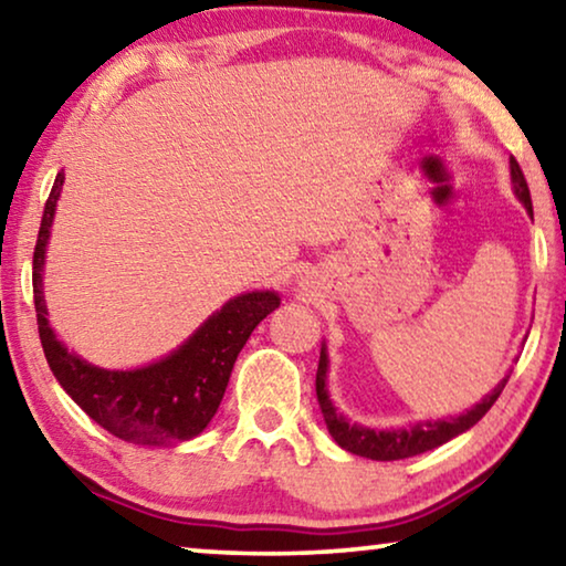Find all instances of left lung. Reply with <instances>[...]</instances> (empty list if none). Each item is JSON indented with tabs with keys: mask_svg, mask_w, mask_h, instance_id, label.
<instances>
[{
	"mask_svg": "<svg viewBox=\"0 0 566 566\" xmlns=\"http://www.w3.org/2000/svg\"><path fill=\"white\" fill-rule=\"evenodd\" d=\"M509 164H511V185H514V195L518 197V202L526 207V212L534 217L532 195H528L524 171H521L514 156H511ZM326 371H328V354L324 346V349H321L318 371H316V397H318L321 412H324L326 428L344 450H349V453L359 455V458H369V460L412 458V455L428 453V450H432V448H440L442 442L458 438L460 432L471 430L473 424L491 410L493 402L499 399V395L503 392V387H506V381H509V377H503L499 381V387H495L491 395H485L481 402L473 407V410H468L458 417H450V420L417 422L407 430H371V428H364V424L349 422L342 412H336L332 399H328Z\"/></svg>",
	"mask_w": 566,
	"mask_h": 566,
	"instance_id": "1",
	"label": "left lung"
}]
</instances>
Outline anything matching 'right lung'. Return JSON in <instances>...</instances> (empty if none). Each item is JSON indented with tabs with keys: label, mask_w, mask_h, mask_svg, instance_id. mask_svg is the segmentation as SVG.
<instances>
[{
	"label": "right lung",
	"mask_w": 566,
	"mask_h": 566,
	"mask_svg": "<svg viewBox=\"0 0 566 566\" xmlns=\"http://www.w3.org/2000/svg\"><path fill=\"white\" fill-rule=\"evenodd\" d=\"M63 181L65 174L60 171L42 212L32 258L40 344L52 374L85 415L120 440L142 446H174L197 438L222 402L240 349L260 321L281 306V298L275 291L234 295L179 349L149 367L126 371L93 367L57 342L42 295V265Z\"/></svg>",
	"instance_id": "1"
}]
</instances>
